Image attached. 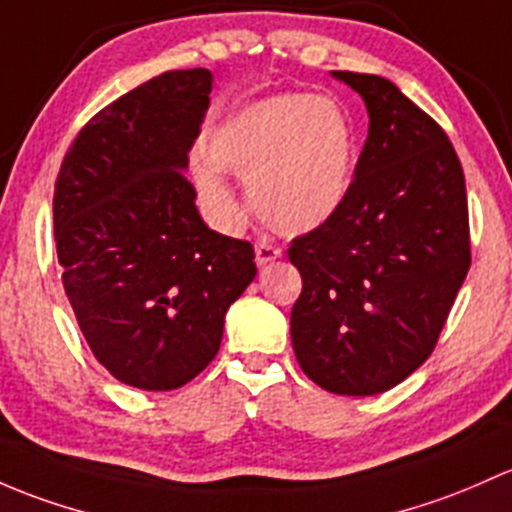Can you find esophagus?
Wrapping results in <instances>:
<instances>
[{"instance_id": "esophagus-1", "label": "esophagus", "mask_w": 512, "mask_h": 512, "mask_svg": "<svg viewBox=\"0 0 512 512\" xmlns=\"http://www.w3.org/2000/svg\"><path fill=\"white\" fill-rule=\"evenodd\" d=\"M277 257H282V247L279 245H272V242L267 240H260L255 245V260L260 267L270 265V262L277 260Z\"/></svg>"}]
</instances>
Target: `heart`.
<instances>
[{"label":"heart","mask_w":512,"mask_h":512,"mask_svg":"<svg viewBox=\"0 0 512 512\" xmlns=\"http://www.w3.org/2000/svg\"><path fill=\"white\" fill-rule=\"evenodd\" d=\"M211 157L247 181L252 208L270 228L306 233L324 225L348 198L355 129L336 100L284 93L230 115L215 132ZM196 184L211 211H238L215 166H198Z\"/></svg>","instance_id":"b5f03b06"}]
</instances>
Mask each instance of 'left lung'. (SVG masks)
Returning <instances> with one entry per match:
<instances>
[{"mask_svg":"<svg viewBox=\"0 0 512 512\" xmlns=\"http://www.w3.org/2000/svg\"><path fill=\"white\" fill-rule=\"evenodd\" d=\"M370 129L343 206L297 235L292 346L306 378L378 395L429 358L471 267L461 161L432 117L380 75L336 71Z\"/></svg>","mask_w":512,"mask_h":512,"instance_id":"left-lung-1","label":"left lung"}]
</instances>
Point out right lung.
<instances>
[{"instance_id": "1", "label": "right lung", "mask_w": 512, "mask_h": 512, "mask_svg": "<svg viewBox=\"0 0 512 512\" xmlns=\"http://www.w3.org/2000/svg\"><path fill=\"white\" fill-rule=\"evenodd\" d=\"M213 75L166 71L90 117L63 157L53 238L90 351L115 380L176 390L211 363L255 247L208 228L184 176Z\"/></svg>"}]
</instances>
